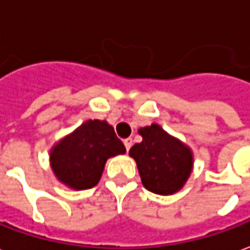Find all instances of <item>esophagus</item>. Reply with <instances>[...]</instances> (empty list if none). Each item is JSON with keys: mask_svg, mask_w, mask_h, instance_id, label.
I'll use <instances>...</instances> for the list:
<instances>
[{"mask_svg": "<svg viewBox=\"0 0 250 250\" xmlns=\"http://www.w3.org/2000/svg\"><path fill=\"white\" fill-rule=\"evenodd\" d=\"M125 150L128 151V150L131 149V146H132V139L131 138H127V139H125Z\"/></svg>", "mask_w": 250, "mask_h": 250, "instance_id": "esophagus-1", "label": "esophagus"}]
</instances>
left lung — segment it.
<instances>
[{
  "label": "left lung",
  "mask_w": 250,
  "mask_h": 250,
  "mask_svg": "<svg viewBox=\"0 0 250 250\" xmlns=\"http://www.w3.org/2000/svg\"><path fill=\"white\" fill-rule=\"evenodd\" d=\"M138 132L142 142L135 143L128 154L137 162L143 187L157 195L180 191L193 169L191 147L157 123L141 127Z\"/></svg>",
  "instance_id": "left-lung-1"
}]
</instances>
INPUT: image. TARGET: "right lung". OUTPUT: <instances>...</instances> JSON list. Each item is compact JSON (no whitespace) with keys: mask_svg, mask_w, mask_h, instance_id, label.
Wrapping results in <instances>:
<instances>
[{"mask_svg":"<svg viewBox=\"0 0 250 250\" xmlns=\"http://www.w3.org/2000/svg\"><path fill=\"white\" fill-rule=\"evenodd\" d=\"M125 147L105 120H86L50 150V167L63 186L76 191L97 186L108 158Z\"/></svg>","mask_w":250,"mask_h":250,"instance_id":"obj_1","label":"right lung"}]
</instances>
